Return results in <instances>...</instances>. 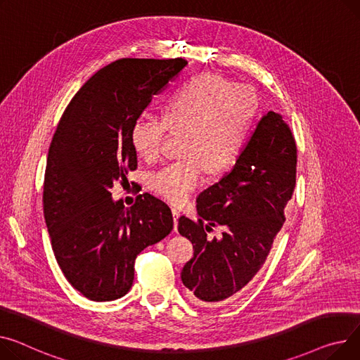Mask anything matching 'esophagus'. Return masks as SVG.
<instances>
[{"label":"esophagus","instance_id":"1","mask_svg":"<svg viewBox=\"0 0 360 360\" xmlns=\"http://www.w3.org/2000/svg\"><path fill=\"white\" fill-rule=\"evenodd\" d=\"M172 215H174V229H175V231H176V229H178V220H179V217H181V211L174 207V208H172Z\"/></svg>","mask_w":360,"mask_h":360}]
</instances>
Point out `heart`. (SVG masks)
I'll list each match as a JSON object with an SVG mask.
<instances>
[{
	"mask_svg": "<svg viewBox=\"0 0 360 360\" xmlns=\"http://www.w3.org/2000/svg\"><path fill=\"white\" fill-rule=\"evenodd\" d=\"M259 110L253 88L219 74H200L186 81L162 108V118L140 117L131 126L134 150L149 162L165 150L169 133L185 134L181 160L150 174L156 195L184 202L202 184L205 172L221 174L240 156Z\"/></svg>",
	"mask_w": 360,
	"mask_h": 360,
	"instance_id": "b5f03b06",
	"label": "heart"
}]
</instances>
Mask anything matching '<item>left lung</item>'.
I'll return each instance as SVG.
<instances>
[{"mask_svg":"<svg viewBox=\"0 0 360 360\" xmlns=\"http://www.w3.org/2000/svg\"><path fill=\"white\" fill-rule=\"evenodd\" d=\"M297 179V145L281 114L268 111L237 158L233 169L197 200L200 219H179L178 230L194 246L181 279L200 305L220 302L255 278L285 223V207ZM228 230L220 238L206 233Z\"/></svg>","mask_w":360,"mask_h":360,"instance_id":"left-lung-1","label":"left lung"}]
</instances>
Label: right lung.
Wrapping results in <instances>:
<instances>
[{
	"instance_id": "right-lung-1",
	"label": "right lung",
	"mask_w": 360,
	"mask_h": 360,
	"mask_svg": "<svg viewBox=\"0 0 360 360\" xmlns=\"http://www.w3.org/2000/svg\"><path fill=\"white\" fill-rule=\"evenodd\" d=\"M186 65L182 58L111 62L84 84L59 120L46 162L44 221L59 268L88 300L124 297L137 255L174 229L162 200L139 194L127 208L112 201L111 189L137 169L133 123Z\"/></svg>"
}]
</instances>
